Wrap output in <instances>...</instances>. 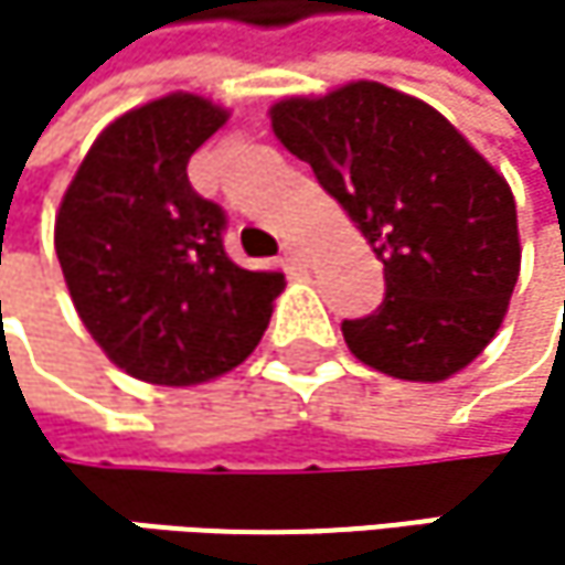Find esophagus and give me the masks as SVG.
<instances>
[{
  "label": "esophagus",
  "mask_w": 565,
  "mask_h": 565,
  "mask_svg": "<svg viewBox=\"0 0 565 565\" xmlns=\"http://www.w3.org/2000/svg\"><path fill=\"white\" fill-rule=\"evenodd\" d=\"M284 258H287L290 265H303V262H307V248H303L300 242H284Z\"/></svg>",
  "instance_id": "obj_1"
}]
</instances>
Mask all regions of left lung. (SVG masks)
<instances>
[{
  "instance_id": "obj_1",
  "label": "left lung",
  "mask_w": 565,
  "mask_h": 565,
  "mask_svg": "<svg viewBox=\"0 0 565 565\" xmlns=\"http://www.w3.org/2000/svg\"><path fill=\"white\" fill-rule=\"evenodd\" d=\"M268 114L383 262L380 310L343 320L350 353L408 383H441L475 363L520 275L508 179L431 104L380 81L284 97Z\"/></svg>"
}]
</instances>
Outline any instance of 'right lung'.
Returning <instances> with one entry per match:
<instances>
[{"instance_id":"1","label":"right lung","mask_w":565,"mask_h":565,"mask_svg":"<svg viewBox=\"0 0 565 565\" xmlns=\"http://www.w3.org/2000/svg\"><path fill=\"white\" fill-rule=\"evenodd\" d=\"M228 107L175 90L110 120L55 215V252L74 310L127 376L199 386L262 343L281 271L225 255V215L189 185V157Z\"/></svg>"}]
</instances>
